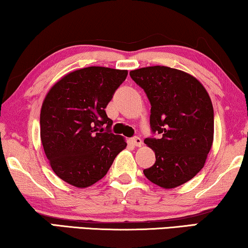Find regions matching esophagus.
Returning a JSON list of instances; mask_svg holds the SVG:
<instances>
[{"label":"esophagus","mask_w":248,"mask_h":248,"mask_svg":"<svg viewBox=\"0 0 248 248\" xmlns=\"http://www.w3.org/2000/svg\"><path fill=\"white\" fill-rule=\"evenodd\" d=\"M132 143H133L135 147H141L142 140L139 137H133V138H132Z\"/></svg>","instance_id":"34e87169"}]
</instances>
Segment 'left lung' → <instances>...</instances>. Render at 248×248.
Returning a JSON list of instances; mask_svg holds the SVG:
<instances>
[{
    "label": "left lung",
    "instance_id": "8db88e82",
    "mask_svg": "<svg viewBox=\"0 0 248 248\" xmlns=\"http://www.w3.org/2000/svg\"><path fill=\"white\" fill-rule=\"evenodd\" d=\"M130 76L151 105L152 135L144 143L155 151V162L144 176L160 187H177L201 170L212 147L211 99L194 77L171 67H142Z\"/></svg>",
    "mask_w": 248,
    "mask_h": 248
}]
</instances>
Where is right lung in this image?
I'll use <instances>...</instances> for the list:
<instances>
[{
  "instance_id": "add662e5",
  "label": "right lung",
  "mask_w": 248,
  "mask_h": 248,
  "mask_svg": "<svg viewBox=\"0 0 248 248\" xmlns=\"http://www.w3.org/2000/svg\"><path fill=\"white\" fill-rule=\"evenodd\" d=\"M127 71L90 66L66 74L48 91L40 111V139L54 172L64 182L88 187L107 174L126 147L111 133L105 108Z\"/></svg>"
}]
</instances>
